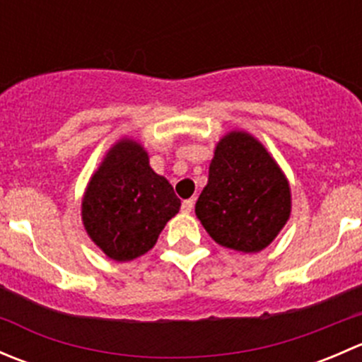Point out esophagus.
Here are the masks:
<instances>
[{
	"label": "esophagus",
	"mask_w": 362,
	"mask_h": 362,
	"mask_svg": "<svg viewBox=\"0 0 362 362\" xmlns=\"http://www.w3.org/2000/svg\"><path fill=\"white\" fill-rule=\"evenodd\" d=\"M192 208H194V199H185V202L182 203V211H184V214H191Z\"/></svg>",
	"instance_id": "obj_1"
}]
</instances>
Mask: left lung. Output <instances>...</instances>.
<instances>
[{"label":"left lung","instance_id":"1","mask_svg":"<svg viewBox=\"0 0 362 362\" xmlns=\"http://www.w3.org/2000/svg\"><path fill=\"white\" fill-rule=\"evenodd\" d=\"M196 215L218 245L261 252L289 221V182L261 141L231 131L215 147Z\"/></svg>","mask_w":362,"mask_h":362}]
</instances>
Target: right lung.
<instances>
[{
  "instance_id": "add662e5",
  "label": "right lung",
  "mask_w": 362,
  "mask_h": 362,
  "mask_svg": "<svg viewBox=\"0 0 362 362\" xmlns=\"http://www.w3.org/2000/svg\"><path fill=\"white\" fill-rule=\"evenodd\" d=\"M180 199L170 182L148 164L136 141L124 138L108 151L82 199L87 235L113 261H131L158 242Z\"/></svg>"
}]
</instances>
